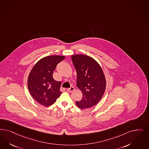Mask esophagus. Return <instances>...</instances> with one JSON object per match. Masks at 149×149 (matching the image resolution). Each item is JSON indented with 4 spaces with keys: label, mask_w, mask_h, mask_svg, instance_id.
I'll list each match as a JSON object with an SVG mask.
<instances>
[{
    "label": "esophagus",
    "mask_w": 149,
    "mask_h": 149,
    "mask_svg": "<svg viewBox=\"0 0 149 149\" xmlns=\"http://www.w3.org/2000/svg\"><path fill=\"white\" fill-rule=\"evenodd\" d=\"M74 90H75V88H74V87H70V88H68V89H67V91L69 92V93H72V91H74Z\"/></svg>",
    "instance_id": "34e87169"
}]
</instances>
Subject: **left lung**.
Listing matches in <instances>:
<instances>
[{
	"instance_id": "obj_1",
	"label": "left lung",
	"mask_w": 149,
	"mask_h": 149,
	"mask_svg": "<svg viewBox=\"0 0 149 149\" xmlns=\"http://www.w3.org/2000/svg\"><path fill=\"white\" fill-rule=\"evenodd\" d=\"M73 65L77 73V87L83 93L80 101H76L81 109L95 106L100 101L106 89V79L99 63L85 55L72 56Z\"/></svg>"
}]
</instances>
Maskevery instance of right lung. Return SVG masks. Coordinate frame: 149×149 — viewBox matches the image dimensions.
<instances>
[{"label":"right lung","mask_w":149,"mask_h":149,"mask_svg":"<svg viewBox=\"0 0 149 149\" xmlns=\"http://www.w3.org/2000/svg\"><path fill=\"white\" fill-rule=\"evenodd\" d=\"M64 56L50 55L39 60L32 68L28 79V87L31 95L44 107L54 104L61 92V83L54 79L53 74L57 64Z\"/></svg>","instance_id":"add662e5"}]
</instances>
